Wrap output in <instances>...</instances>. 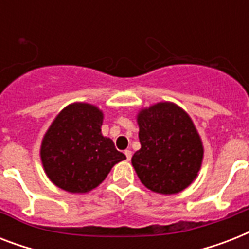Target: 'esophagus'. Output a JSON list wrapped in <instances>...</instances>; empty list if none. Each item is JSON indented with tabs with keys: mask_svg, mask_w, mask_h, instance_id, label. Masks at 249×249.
<instances>
[{
	"mask_svg": "<svg viewBox=\"0 0 249 249\" xmlns=\"http://www.w3.org/2000/svg\"><path fill=\"white\" fill-rule=\"evenodd\" d=\"M124 154H125V156H126V160H130V159H132L133 152L130 151V150H125Z\"/></svg>",
	"mask_w": 249,
	"mask_h": 249,
	"instance_id": "obj_1",
	"label": "esophagus"
}]
</instances>
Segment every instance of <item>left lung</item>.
I'll list each match as a JSON object with an SVG mask.
<instances>
[{"mask_svg": "<svg viewBox=\"0 0 249 249\" xmlns=\"http://www.w3.org/2000/svg\"><path fill=\"white\" fill-rule=\"evenodd\" d=\"M141 148L132 164L141 182L161 195L187 189L200 172L204 147L191 117L173 102H158L137 113Z\"/></svg>", "mask_w": 249, "mask_h": 249, "instance_id": "8db88e82", "label": "left lung"}]
</instances>
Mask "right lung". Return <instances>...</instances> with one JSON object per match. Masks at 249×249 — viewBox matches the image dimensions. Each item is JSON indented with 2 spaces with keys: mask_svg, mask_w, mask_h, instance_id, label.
Segmentation results:
<instances>
[{
  "mask_svg": "<svg viewBox=\"0 0 249 249\" xmlns=\"http://www.w3.org/2000/svg\"><path fill=\"white\" fill-rule=\"evenodd\" d=\"M103 112L75 102L64 107L44 134L41 163L50 181L71 194H85L105 181L115 164L126 159L112 140L102 136Z\"/></svg>",
  "mask_w": 249,
  "mask_h": 249,
  "instance_id": "1",
  "label": "right lung"
}]
</instances>
